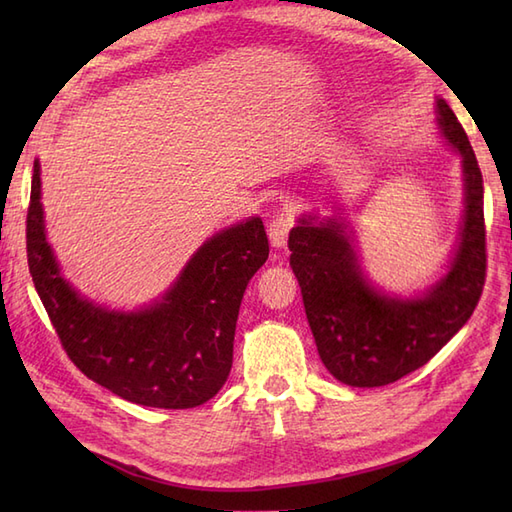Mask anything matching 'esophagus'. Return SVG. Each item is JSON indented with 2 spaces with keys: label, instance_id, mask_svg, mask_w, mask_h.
<instances>
[{
  "label": "esophagus",
  "instance_id": "esophagus-1",
  "mask_svg": "<svg viewBox=\"0 0 512 512\" xmlns=\"http://www.w3.org/2000/svg\"><path fill=\"white\" fill-rule=\"evenodd\" d=\"M292 228V220L288 215H281V217H275L273 222H270L268 226V237H270V244H273V248H286L288 244V233Z\"/></svg>",
  "mask_w": 512,
  "mask_h": 512
}]
</instances>
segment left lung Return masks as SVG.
Here are the masks:
<instances>
[{
    "label": "left lung",
    "instance_id": "1",
    "mask_svg": "<svg viewBox=\"0 0 512 512\" xmlns=\"http://www.w3.org/2000/svg\"><path fill=\"white\" fill-rule=\"evenodd\" d=\"M436 125L462 160L464 213L458 244L436 284L409 297L378 288L363 268L356 231L343 215L306 213L290 231L310 330L328 372L350 387H383L422 367L447 345L480 301L486 277L484 184L473 147L449 103Z\"/></svg>",
    "mask_w": 512,
    "mask_h": 512
}]
</instances>
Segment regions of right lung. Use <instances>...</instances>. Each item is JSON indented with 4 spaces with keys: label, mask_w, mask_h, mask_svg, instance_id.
<instances>
[{
    "label": "right lung",
    "mask_w": 512,
    "mask_h": 512,
    "mask_svg": "<svg viewBox=\"0 0 512 512\" xmlns=\"http://www.w3.org/2000/svg\"><path fill=\"white\" fill-rule=\"evenodd\" d=\"M26 246L32 281L63 350L94 383L156 409L198 407L222 389L233 365L244 290L268 259L262 217L206 239L149 306L112 310L83 297L63 277L48 242L35 160Z\"/></svg>",
    "instance_id": "add662e5"
}]
</instances>
